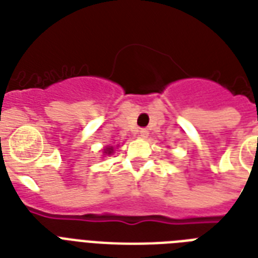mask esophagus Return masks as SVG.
<instances>
[{
    "label": "esophagus",
    "instance_id": "obj_1",
    "mask_svg": "<svg viewBox=\"0 0 258 258\" xmlns=\"http://www.w3.org/2000/svg\"><path fill=\"white\" fill-rule=\"evenodd\" d=\"M139 137L147 138V137H149V131H147V130H145V128H142L141 131H139Z\"/></svg>",
    "mask_w": 258,
    "mask_h": 258
}]
</instances>
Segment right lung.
I'll return each mask as SVG.
<instances>
[{
  "mask_svg": "<svg viewBox=\"0 0 258 258\" xmlns=\"http://www.w3.org/2000/svg\"><path fill=\"white\" fill-rule=\"evenodd\" d=\"M112 151H113V147L112 146H109V147H105V150H104V153L105 154H112Z\"/></svg>",
  "mask_w": 258,
  "mask_h": 258,
  "instance_id": "1",
  "label": "right lung"
}]
</instances>
